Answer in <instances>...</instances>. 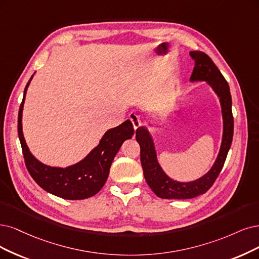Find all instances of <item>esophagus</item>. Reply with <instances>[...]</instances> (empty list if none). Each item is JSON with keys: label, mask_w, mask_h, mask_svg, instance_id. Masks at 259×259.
<instances>
[{"label": "esophagus", "mask_w": 259, "mask_h": 259, "mask_svg": "<svg viewBox=\"0 0 259 259\" xmlns=\"http://www.w3.org/2000/svg\"><path fill=\"white\" fill-rule=\"evenodd\" d=\"M129 118H130V120H131V122L133 124V127H135V130L137 131V129H139L141 127V124H142L140 116H139V115L135 114V113H131L129 115Z\"/></svg>", "instance_id": "1"}]
</instances>
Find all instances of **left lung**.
Listing matches in <instances>:
<instances>
[{"label": "left lung", "instance_id": "obj_1", "mask_svg": "<svg viewBox=\"0 0 259 259\" xmlns=\"http://www.w3.org/2000/svg\"><path fill=\"white\" fill-rule=\"evenodd\" d=\"M190 55L195 61L190 81H205L219 97L223 118L222 143L214 163L208 173L196 180L180 183L168 177L160 166L155 143L149 131L145 127L137 129L136 139L141 147V163L146 183L158 197L166 199H187L206 193L213 185L220 171L222 170L234 135L232 96L227 81L206 53L202 51H191Z\"/></svg>", "mask_w": 259, "mask_h": 259}]
</instances>
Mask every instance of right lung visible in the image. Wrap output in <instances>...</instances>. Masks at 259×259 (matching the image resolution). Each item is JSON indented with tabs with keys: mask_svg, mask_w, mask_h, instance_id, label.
<instances>
[{
	"mask_svg": "<svg viewBox=\"0 0 259 259\" xmlns=\"http://www.w3.org/2000/svg\"><path fill=\"white\" fill-rule=\"evenodd\" d=\"M18 114V136L28 173L36 184L47 192L65 199H84L97 194L108 179L112 162L122 143L135 133L132 122L127 119L119 126L109 129L99 144L78 163L67 167H53L37 160L28 149L22 131V111L28 85Z\"/></svg>",
	"mask_w": 259,
	"mask_h": 259,
	"instance_id": "obj_1",
	"label": "right lung"
}]
</instances>
